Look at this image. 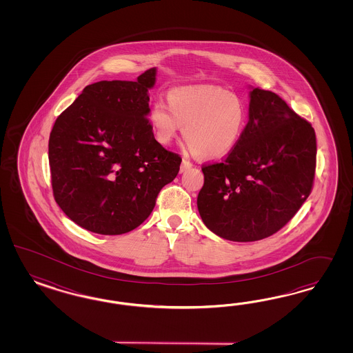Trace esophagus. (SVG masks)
I'll list each match as a JSON object with an SVG mask.
<instances>
[{"mask_svg":"<svg viewBox=\"0 0 353 353\" xmlns=\"http://www.w3.org/2000/svg\"><path fill=\"white\" fill-rule=\"evenodd\" d=\"M192 164L188 159H182L181 167H180V171L185 172L188 171L189 168H192Z\"/></svg>","mask_w":353,"mask_h":353,"instance_id":"34e87169","label":"esophagus"}]
</instances>
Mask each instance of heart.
<instances>
[{"instance_id":"b5f03b06","label":"heart","mask_w":353,"mask_h":353,"mask_svg":"<svg viewBox=\"0 0 353 353\" xmlns=\"http://www.w3.org/2000/svg\"><path fill=\"white\" fill-rule=\"evenodd\" d=\"M242 99L223 88L185 86L168 93V106L155 103L150 124L161 145H170L181 130L192 155L223 158L234 149L246 125Z\"/></svg>"}]
</instances>
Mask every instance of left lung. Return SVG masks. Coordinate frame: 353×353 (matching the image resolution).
<instances>
[{
  "label": "left lung",
  "instance_id": "8db88e82",
  "mask_svg": "<svg viewBox=\"0 0 353 353\" xmlns=\"http://www.w3.org/2000/svg\"><path fill=\"white\" fill-rule=\"evenodd\" d=\"M250 119L234 149L203 164L198 210L214 234L254 242L277 233L313 189L317 143L310 121L281 97L251 92Z\"/></svg>",
  "mask_w": 353,
  "mask_h": 353
}]
</instances>
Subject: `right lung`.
I'll return each mask as SVG.
<instances>
[{
    "label": "right lung",
    "instance_id": "right-lung-1",
    "mask_svg": "<svg viewBox=\"0 0 353 353\" xmlns=\"http://www.w3.org/2000/svg\"><path fill=\"white\" fill-rule=\"evenodd\" d=\"M155 68L137 81L85 86L57 118L49 139L55 202L74 223L97 234L128 233L152 212L181 157L154 137L149 89Z\"/></svg>",
    "mask_w": 353,
    "mask_h": 353
}]
</instances>
